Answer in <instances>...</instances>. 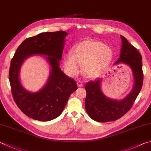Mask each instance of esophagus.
Instances as JSON below:
<instances>
[{
	"instance_id": "obj_1",
	"label": "esophagus",
	"mask_w": 151,
	"mask_h": 151,
	"mask_svg": "<svg viewBox=\"0 0 151 151\" xmlns=\"http://www.w3.org/2000/svg\"><path fill=\"white\" fill-rule=\"evenodd\" d=\"M76 84H77V86H78V87H82V86H83V84H82V83H81V82L80 81H78L76 82Z\"/></svg>"
}]
</instances>
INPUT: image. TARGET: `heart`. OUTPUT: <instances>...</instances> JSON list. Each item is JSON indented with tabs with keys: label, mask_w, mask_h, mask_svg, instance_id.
<instances>
[{
	"label": "heart",
	"mask_w": 151,
	"mask_h": 151,
	"mask_svg": "<svg viewBox=\"0 0 151 151\" xmlns=\"http://www.w3.org/2000/svg\"><path fill=\"white\" fill-rule=\"evenodd\" d=\"M113 57V51L99 41L89 40L77 43L71 54L64 59V67L70 75H75L83 65V71L89 77H94L105 68Z\"/></svg>",
	"instance_id": "obj_1"
}]
</instances>
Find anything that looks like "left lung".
Here are the masks:
<instances>
[{
	"label": "left lung",
	"instance_id": "8db88e82",
	"mask_svg": "<svg viewBox=\"0 0 151 151\" xmlns=\"http://www.w3.org/2000/svg\"><path fill=\"white\" fill-rule=\"evenodd\" d=\"M122 45L119 59L114 65L123 63L129 66L134 78L133 88L127 96L117 100L106 97L100 86L101 79L88 82L85 86L86 97L85 109L91 118L98 122H113L124 116L133 106L140 92L143 82L142 57L137 49L121 35Z\"/></svg>",
	"mask_w": 151,
	"mask_h": 151
}]
</instances>
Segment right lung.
Returning <instances> with one entry per match:
<instances>
[{"instance_id": "add662e5", "label": "right lung", "mask_w": 151, "mask_h": 151, "mask_svg": "<svg viewBox=\"0 0 151 151\" xmlns=\"http://www.w3.org/2000/svg\"><path fill=\"white\" fill-rule=\"evenodd\" d=\"M67 35L66 32L58 31L27 38L16 49L11 61L9 81L14 100L20 110L32 119L48 122L57 118L70 94L78 88L75 81L59 67ZM34 54L45 55L51 70L45 87L37 93H31L21 85L19 70L24 60Z\"/></svg>"}]
</instances>
